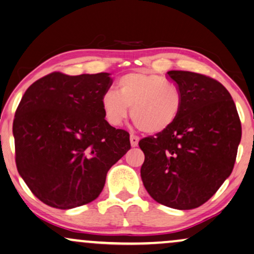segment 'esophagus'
Here are the masks:
<instances>
[{
	"label": "esophagus",
	"instance_id": "obj_1",
	"mask_svg": "<svg viewBox=\"0 0 254 254\" xmlns=\"http://www.w3.org/2000/svg\"><path fill=\"white\" fill-rule=\"evenodd\" d=\"M138 141H139V137L138 136H134V134H131L130 136V143H131V146L134 147L138 145Z\"/></svg>",
	"mask_w": 254,
	"mask_h": 254
}]
</instances>
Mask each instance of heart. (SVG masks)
Listing matches in <instances>:
<instances>
[{"mask_svg": "<svg viewBox=\"0 0 254 254\" xmlns=\"http://www.w3.org/2000/svg\"><path fill=\"white\" fill-rule=\"evenodd\" d=\"M116 87V93L107 92L101 100L104 117L114 127L122 124L131 109L138 129L145 133H160L175 123L184 107L178 84L157 74H125Z\"/></svg>", "mask_w": 254, "mask_h": 254, "instance_id": "heart-1", "label": "heart"}]
</instances>
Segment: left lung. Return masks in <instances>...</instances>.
Segmentation results:
<instances>
[{"label":"left lung","mask_w":254,"mask_h":254,"mask_svg":"<svg viewBox=\"0 0 254 254\" xmlns=\"http://www.w3.org/2000/svg\"><path fill=\"white\" fill-rule=\"evenodd\" d=\"M184 107L170 129L139 140L140 168L151 197L166 207L189 210L205 203L235 166L242 124L231 95L203 74L170 70Z\"/></svg>","instance_id":"1"}]
</instances>
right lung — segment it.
Segmentation results:
<instances>
[{
    "mask_svg": "<svg viewBox=\"0 0 254 254\" xmlns=\"http://www.w3.org/2000/svg\"><path fill=\"white\" fill-rule=\"evenodd\" d=\"M109 73L53 72L30 86L12 124L17 171L43 203L72 209L99 197L108 171L130 150L127 131L104 118Z\"/></svg>",
    "mask_w": 254,
    "mask_h": 254,
    "instance_id": "right-lung-1",
    "label": "right lung"
}]
</instances>
